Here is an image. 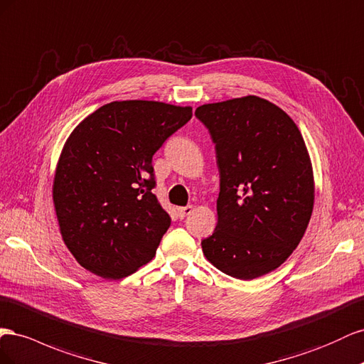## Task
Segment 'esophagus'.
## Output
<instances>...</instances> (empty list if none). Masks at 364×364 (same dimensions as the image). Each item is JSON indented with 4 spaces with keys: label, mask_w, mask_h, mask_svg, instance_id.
Returning a JSON list of instances; mask_svg holds the SVG:
<instances>
[{
    "label": "esophagus",
    "mask_w": 364,
    "mask_h": 364,
    "mask_svg": "<svg viewBox=\"0 0 364 364\" xmlns=\"http://www.w3.org/2000/svg\"><path fill=\"white\" fill-rule=\"evenodd\" d=\"M176 212H178V216L181 218V220H183V218H186V216H188V215H191L192 212H193V205H186V207H178V210H176Z\"/></svg>",
    "instance_id": "esophagus-1"
}]
</instances>
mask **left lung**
I'll return each instance as SVG.
<instances>
[{
  "label": "left lung",
  "instance_id": "1",
  "mask_svg": "<svg viewBox=\"0 0 364 364\" xmlns=\"http://www.w3.org/2000/svg\"><path fill=\"white\" fill-rule=\"evenodd\" d=\"M220 171L218 223L201 241L220 272L252 280L274 272L302 241L314 207V173L297 124L257 96L205 103Z\"/></svg>",
  "mask_w": 364,
  "mask_h": 364
}]
</instances>
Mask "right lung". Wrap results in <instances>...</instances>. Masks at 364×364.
Instances as JSON below:
<instances>
[{"instance_id":"right-lung-1","label":"right lung","mask_w":364,"mask_h":364,"mask_svg":"<svg viewBox=\"0 0 364 364\" xmlns=\"http://www.w3.org/2000/svg\"><path fill=\"white\" fill-rule=\"evenodd\" d=\"M192 107L116 100L71 131L53 180L62 241L88 272L127 277L155 256L171 218L152 193V155Z\"/></svg>"}]
</instances>
